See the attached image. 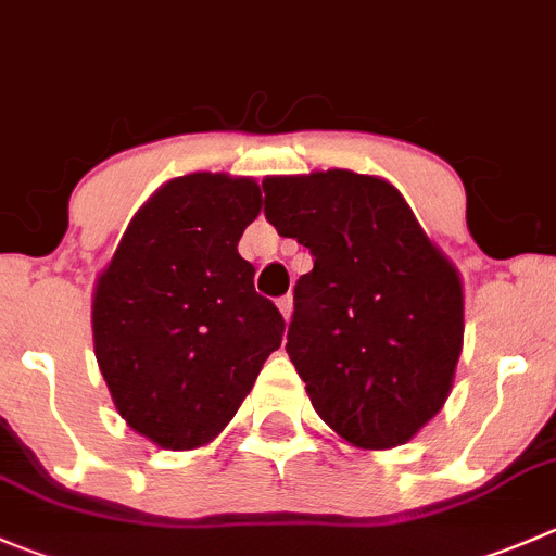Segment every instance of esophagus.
<instances>
[{"label": "esophagus", "mask_w": 556, "mask_h": 556, "mask_svg": "<svg viewBox=\"0 0 556 556\" xmlns=\"http://www.w3.org/2000/svg\"><path fill=\"white\" fill-rule=\"evenodd\" d=\"M278 311H281V316H283V319H292V311H294V300L292 298H289V294H287V298H281V300H278Z\"/></svg>", "instance_id": "esophagus-1"}]
</instances>
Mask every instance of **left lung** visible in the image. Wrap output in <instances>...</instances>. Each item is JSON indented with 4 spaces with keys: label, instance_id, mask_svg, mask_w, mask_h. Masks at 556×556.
I'll list each match as a JSON object with an SVG mask.
<instances>
[{
    "label": "left lung",
    "instance_id": "1",
    "mask_svg": "<svg viewBox=\"0 0 556 556\" xmlns=\"http://www.w3.org/2000/svg\"><path fill=\"white\" fill-rule=\"evenodd\" d=\"M264 218L314 256L287 352L316 415L363 451L404 445L447 401L464 341L456 267L390 182L267 177Z\"/></svg>",
    "mask_w": 556,
    "mask_h": 556
}]
</instances>
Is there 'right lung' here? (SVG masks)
Instances as JSON below:
<instances>
[{
  "label": "right lung",
  "mask_w": 556,
  "mask_h": 556,
  "mask_svg": "<svg viewBox=\"0 0 556 556\" xmlns=\"http://www.w3.org/2000/svg\"><path fill=\"white\" fill-rule=\"evenodd\" d=\"M258 210L251 177L168 179L98 278L100 374L128 426L166 451L215 440L281 346L287 321L256 294V269L237 253Z\"/></svg>",
  "instance_id": "obj_1"
}]
</instances>
